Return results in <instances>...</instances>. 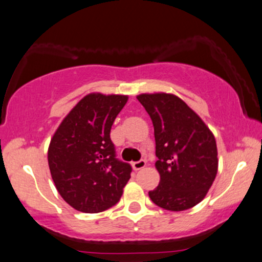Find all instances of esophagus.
I'll return each instance as SVG.
<instances>
[{
	"label": "esophagus",
	"instance_id": "34e87169",
	"mask_svg": "<svg viewBox=\"0 0 262 262\" xmlns=\"http://www.w3.org/2000/svg\"><path fill=\"white\" fill-rule=\"evenodd\" d=\"M133 169L134 171H139V169H141L146 166V161L145 160H139V161H135V163L132 164Z\"/></svg>",
	"mask_w": 262,
	"mask_h": 262
}]
</instances>
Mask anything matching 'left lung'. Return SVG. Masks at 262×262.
<instances>
[{
	"label": "left lung",
	"instance_id": "8db88e82",
	"mask_svg": "<svg viewBox=\"0 0 262 262\" xmlns=\"http://www.w3.org/2000/svg\"><path fill=\"white\" fill-rule=\"evenodd\" d=\"M150 116L156 138L157 189L154 204L183 211L204 200L219 169L216 140L204 121L178 96L166 93L136 96Z\"/></svg>",
	"mask_w": 262,
	"mask_h": 262
}]
</instances>
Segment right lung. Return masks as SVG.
I'll use <instances>...</instances> for the list:
<instances>
[{"mask_svg":"<svg viewBox=\"0 0 262 262\" xmlns=\"http://www.w3.org/2000/svg\"><path fill=\"white\" fill-rule=\"evenodd\" d=\"M127 95L91 93L80 99L51 139L47 159L58 192L73 209L97 213L120 201L132 167L115 158L110 130Z\"/></svg>","mask_w":262,"mask_h":262,"instance_id":"right-lung-1","label":"right lung"}]
</instances>
